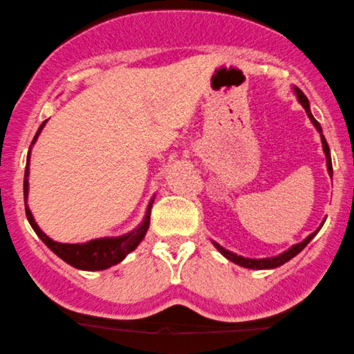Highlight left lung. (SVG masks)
I'll return each mask as SVG.
<instances>
[{
  "label": "left lung",
  "instance_id": "obj_1",
  "mask_svg": "<svg viewBox=\"0 0 354 354\" xmlns=\"http://www.w3.org/2000/svg\"><path fill=\"white\" fill-rule=\"evenodd\" d=\"M292 93H295L296 99H297V102H299V104L302 105V107H304L306 113H307V117H309V120H310L312 125H314V127H315V130L319 131V135H320V141H322V149H324L325 159H327V171H328V176H330V177H333L332 156H330V148H328L327 140H325V136H324V133H322V127H320V123H319L317 120H315L314 115H312L309 99H307L306 95H304V93H302V91L299 89V87H296V86L292 87ZM325 219H327V218H324L322 224H320V226H319L317 229H315L314 232L309 234V236H307V237L304 239V241H301L299 244L291 245V247H289L288 250L281 252V254H278V255H274V257H265V259H249V257L237 255V254H234V252H231V250L224 249V247H223V245H219L218 242H214V241H211V242H213V245L216 247L219 254L226 257L227 260H231L232 263L239 265V267L250 268V270H272V268H278V267H281V265L286 263V261H289L291 259H295V257H296L297 254H299V252H301L302 249H304V247H306L307 244H309V242L312 241V239H314L315 236H317V232L320 231V227L324 226Z\"/></svg>",
  "mask_w": 354,
  "mask_h": 354
}]
</instances>
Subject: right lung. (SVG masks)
Masks as SVG:
<instances>
[{
	"mask_svg": "<svg viewBox=\"0 0 354 354\" xmlns=\"http://www.w3.org/2000/svg\"><path fill=\"white\" fill-rule=\"evenodd\" d=\"M37 130L34 140H32V146L35 145L37 138H39L40 133H42L45 123ZM30 149L27 153V162H26V174H24V201H26V214L27 219H29V224L34 229L37 236L42 239V242L48 247L50 250L53 252L55 255H58L63 261H66L68 265L75 267L77 270H84V272H100V270H107L113 265L120 263V261L125 259V257L136 249L140 245V242L143 241L146 232H148L149 227V216H151V208H153L154 198L149 200L148 208H146L145 218L138 226L133 229V231L122 234V236L115 237H99L93 239V241L82 242V244H63V242H57L53 239H50L47 234H45L42 229L39 227V224L35 223L34 214L27 205V196H29V166H30Z\"/></svg>",
	"mask_w": 354,
	"mask_h": 354,
	"instance_id": "obj_1",
	"label": "right lung"
}]
</instances>
